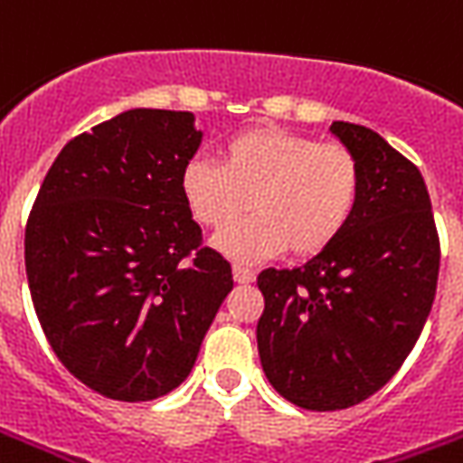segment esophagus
Masks as SVG:
<instances>
[{
    "label": "esophagus",
    "instance_id": "34e87169",
    "mask_svg": "<svg viewBox=\"0 0 463 463\" xmlns=\"http://www.w3.org/2000/svg\"><path fill=\"white\" fill-rule=\"evenodd\" d=\"M232 279L238 284H250V281H256V271L248 266H232Z\"/></svg>",
    "mask_w": 463,
    "mask_h": 463
}]
</instances>
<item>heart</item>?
I'll use <instances>...</instances> for the list:
<instances>
[{"instance_id":"b5f03b06","label":"heart","mask_w":463,"mask_h":463,"mask_svg":"<svg viewBox=\"0 0 463 463\" xmlns=\"http://www.w3.org/2000/svg\"><path fill=\"white\" fill-rule=\"evenodd\" d=\"M360 165L342 144L301 137L284 128H248L225 141L220 162L192 159L182 169V197L192 218L222 231L215 238L225 256L253 263L291 248L314 256L350 225L360 200Z\"/></svg>"}]
</instances>
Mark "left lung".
<instances>
[{
	"label": "left lung",
	"mask_w": 463,
	"mask_h": 463,
	"mask_svg": "<svg viewBox=\"0 0 463 463\" xmlns=\"http://www.w3.org/2000/svg\"><path fill=\"white\" fill-rule=\"evenodd\" d=\"M329 131L363 175L350 225L304 266L258 276L263 373L307 411L363 403L401 370L429 319L441 260L418 166L373 128L335 121Z\"/></svg>",
	"instance_id": "8db88e82"
}]
</instances>
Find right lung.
Segmentation results:
<instances>
[{"label":"right lung","instance_id":"1","mask_svg":"<svg viewBox=\"0 0 463 463\" xmlns=\"http://www.w3.org/2000/svg\"><path fill=\"white\" fill-rule=\"evenodd\" d=\"M190 111L131 109L62 146L24 231L34 314L58 360L111 401H154L194 367L231 263L203 248L182 169Z\"/></svg>","mask_w":463,"mask_h":463}]
</instances>
